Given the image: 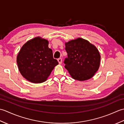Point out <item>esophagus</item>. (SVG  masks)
Instances as JSON below:
<instances>
[{
	"label": "esophagus",
	"mask_w": 124,
	"mask_h": 124,
	"mask_svg": "<svg viewBox=\"0 0 124 124\" xmlns=\"http://www.w3.org/2000/svg\"><path fill=\"white\" fill-rule=\"evenodd\" d=\"M57 61H58V62H59V63L60 64H62V60L61 58H60V59H59L57 60Z\"/></svg>",
	"instance_id": "esophagus-1"
}]
</instances>
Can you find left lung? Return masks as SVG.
<instances>
[{
	"label": "left lung",
	"instance_id": "8db88e82",
	"mask_svg": "<svg viewBox=\"0 0 124 124\" xmlns=\"http://www.w3.org/2000/svg\"><path fill=\"white\" fill-rule=\"evenodd\" d=\"M68 57L64 63L70 76L79 81L88 80L98 70L101 56L96 47L88 41L78 38L65 43Z\"/></svg>",
	"mask_w": 124,
	"mask_h": 124
}]
</instances>
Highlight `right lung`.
<instances>
[{"label":"right lung","instance_id":"add662e5","mask_svg":"<svg viewBox=\"0 0 124 124\" xmlns=\"http://www.w3.org/2000/svg\"><path fill=\"white\" fill-rule=\"evenodd\" d=\"M17 64L21 74L33 83L45 81L59 63L53 56L48 41L40 37L23 45L17 56Z\"/></svg>","mask_w":124,"mask_h":124}]
</instances>
